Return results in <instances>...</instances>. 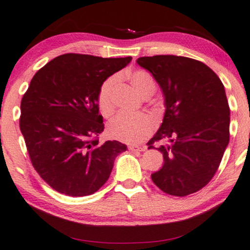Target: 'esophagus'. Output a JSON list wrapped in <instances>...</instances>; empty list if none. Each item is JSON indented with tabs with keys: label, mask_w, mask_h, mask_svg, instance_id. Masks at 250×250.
<instances>
[{
	"label": "esophagus",
	"mask_w": 250,
	"mask_h": 250,
	"mask_svg": "<svg viewBox=\"0 0 250 250\" xmlns=\"http://www.w3.org/2000/svg\"><path fill=\"white\" fill-rule=\"evenodd\" d=\"M128 149L131 150V152H143V150H145V147L137 146V145H133V144H130V145L128 146Z\"/></svg>",
	"instance_id": "34e87169"
}]
</instances>
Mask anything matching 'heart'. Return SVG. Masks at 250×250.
<instances>
[{
	"mask_svg": "<svg viewBox=\"0 0 250 250\" xmlns=\"http://www.w3.org/2000/svg\"><path fill=\"white\" fill-rule=\"evenodd\" d=\"M126 78L135 89L144 97H149L155 93L156 82L154 77L145 70H133L126 75ZM117 77L111 76L101 83L97 91V106L104 118L113 114L114 87L117 85ZM154 130V122L148 115L139 113L135 115L120 113L107 125V135L110 138L119 142L137 144L146 139Z\"/></svg>",
	"mask_w": 250,
	"mask_h": 250,
	"instance_id": "b5f03b06",
	"label": "heart"
}]
</instances>
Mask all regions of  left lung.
I'll return each instance as SVG.
<instances>
[{
    "instance_id": "8db88e82",
    "label": "left lung",
    "mask_w": 250,
    "mask_h": 250,
    "mask_svg": "<svg viewBox=\"0 0 250 250\" xmlns=\"http://www.w3.org/2000/svg\"><path fill=\"white\" fill-rule=\"evenodd\" d=\"M165 97L163 122L147 143L164 163L152 180L167 195L184 197L212 180L230 139V107L222 82L205 63L175 55L144 56Z\"/></svg>"
}]
</instances>
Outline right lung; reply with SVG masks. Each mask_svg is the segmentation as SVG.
<instances>
[{"label": "right lung", "instance_id": "add662e5", "mask_svg": "<svg viewBox=\"0 0 250 250\" xmlns=\"http://www.w3.org/2000/svg\"><path fill=\"white\" fill-rule=\"evenodd\" d=\"M131 60L66 53L35 73L21 100L19 125L31 164L54 190L72 197L94 194L126 149L117 140L100 143L104 124L97 91Z\"/></svg>", "mask_w": 250, "mask_h": 250}]
</instances>
